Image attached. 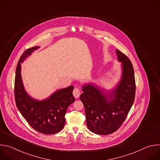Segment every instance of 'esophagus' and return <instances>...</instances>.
<instances>
[{"label":"esophagus","instance_id":"esophagus-1","mask_svg":"<svg viewBox=\"0 0 160 160\" xmlns=\"http://www.w3.org/2000/svg\"><path fill=\"white\" fill-rule=\"evenodd\" d=\"M73 96H75V98H78L80 96V89L78 88H77V87H75L73 89Z\"/></svg>","mask_w":160,"mask_h":160}]
</instances>
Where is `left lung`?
<instances>
[{
  "label": "left lung",
  "mask_w": 160,
  "mask_h": 160,
  "mask_svg": "<svg viewBox=\"0 0 160 160\" xmlns=\"http://www.w3.org/2000/svg\"><path fill=\"white\" fill-rule=\"evenodd\" d=\"M122 64V76L116 88L109 95L92 84L82 87L80 99L83 104L88 128L96 134L116 132L125 120L134 102L135 80L132 64L128 57L116 50ZM109 93V92H108Z\"/></svg>",
  "instance_id": "1"
}]
</instances>
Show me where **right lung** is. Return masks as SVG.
<instances>
[{"mask_svg":"<svg viewBox=\"0 0 160 160\" xmlns=\"http://www.w3.org/2000/svg\"><path fill=\"white\" fill-rule=\"evenodd\" d=\"M38 48L35 46L27 49L18 61L14 81L15 101L22 116L33 128L43 134H54L64 126L67 109L75 101L74 87L59 90L41 101L32 99L27 94L21 77V63Z\"/></svg>","mask_w":160,"mask_h":160,"instance_id":"1","label":"right lung"}]
</instances>
